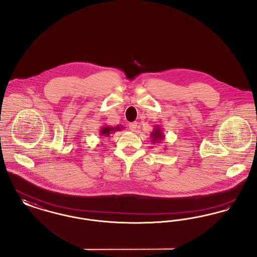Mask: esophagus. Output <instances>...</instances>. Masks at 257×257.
Wrapping results in <instances>:
<instances>
[{
	"instance_id": "34e87169",
	"label": "esophagus",
	"mask_w": 257,
	"mask_h": 257,
	"mask_svg": "<svg viewBox=\"0 0 257 257\" xmlns=\"http://www.w3.org/2000/svg\"><path fill=\"white\" fill-rule=\"evenodd\" d=\"M128 127H130V130H131L132 132H135V130H136V127H137V122H130V123H128Z\"/></svg>"
}]
</instances>
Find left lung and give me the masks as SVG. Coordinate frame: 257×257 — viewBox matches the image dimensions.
I'll return each instance as SVG.
<instances>
[{
	"label": "left lung",
	"mask_w": 257,
	"mask_h": 257,
	"mask_svg": "<svg viewBox=\"0 0 257 257\" xmlns=\"http://www.w3.org/2000/svg\"><path fill=\"white\" fill-rule=\"evenodd\" d=\"M154 131L151 133V138H152V143L156 144V143H160L161 140H163L165 135L162 133V127H160L159 125H154Z\"/></svg>",
	"instance_id": "8db88e82"
}]
</instances>
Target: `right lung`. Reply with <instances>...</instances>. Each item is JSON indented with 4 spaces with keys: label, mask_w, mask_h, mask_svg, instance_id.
I'll list each match as a JSON object with an SVG mask.
<instances>
[{
    "label": "right lung",
    "mask_w": 257,
    "mask_h": 257,
    "mask_svg": "<svg viewBox=\"0 0 257 257\" xmlns=\"http://www.w3.org/2000/svg\"><path fill=\"white\" fill-rule=\"evenodd\" d=\"M122 128H123V126H120V125H117V126L102 125V127L99 131V135H100V136H103V137H108V136H110V135L114 134L115 132L122 131Z\"/></svg>",
    "instance_id": "obj_1"
}]
</instances>
